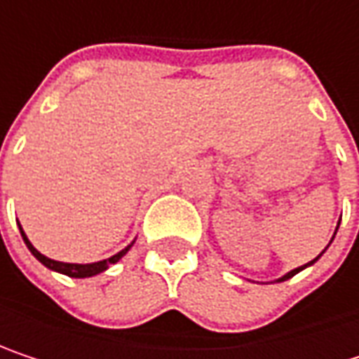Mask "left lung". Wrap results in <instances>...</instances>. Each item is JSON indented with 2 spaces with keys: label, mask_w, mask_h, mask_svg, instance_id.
I'll list each match as a JSON object with an SVG mask.
<instances>
[{
  "label": "left lung",
  "mask_w": 359,
  "mask_h": 359,
  "mask_svg": "<svg viewBox=\"0 0 359 359\" xmlns=\"http://www.w3.org/2000/svg\"><path fill=\"white\" fill-rule=\"evenodd\" d=\"M339 224H341V220H339ZM339 224H337V229H339ZM337 229H334V235H337ZM334 235H332V239H334ZM332 239H330V243H332ZM330 243H328V245H330ZM328 245H326V248H324V250L320 251V253H318V255H316V257H314L312 262H308V264H304V266H299V268H295V270H291V272H287V274H283V276H280V278H276L274 283H283V280H289V278H291V276H295L297 272H302V270H306L308 266H312V264H316V262H318V259L323 257L324 251L328 250Z\"/></svg>",
  "instance_id": "left-lung-1"
}]
</instances>
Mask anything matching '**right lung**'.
Masks as SVG:
<instances>
[{
	"label": "right lung",
	"instance_id": "add662e5",
	"mask_svg": "<svg viewBox=\"0 0 359 359\" xmlns=\"http://www.w3.org/2000/svg\"><path fill=\"white\" fill-rule=\"evenodd\" d=\"M18 229H20V235H22V239H25V243H27V248L29 251L35 255L36 259L45 266V268H49V270H53V272H60V274H66V276H70V278H89V276H95V274H100V272H104V270H108L111 264H116L118 259H122L124 255H126V251L133 248V243L130 245H126L124 250H120L118 253H114L111 257H106V259H100V262H93V264H70V262H57V259H51V257H47V255H43L41 251L36 250L35 245L29 241V237H27V233L22 231V226L18 224Z\"/></svg>",
	"mask_w": 359,
	"mask_h": 359
}]
</instances>
